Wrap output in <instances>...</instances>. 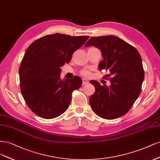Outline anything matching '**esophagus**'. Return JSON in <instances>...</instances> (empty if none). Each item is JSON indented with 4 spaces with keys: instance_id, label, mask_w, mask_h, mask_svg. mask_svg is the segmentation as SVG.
Wrapping results in <instances>:
<instances>
[{
    "instance_id": "1",
    "label": "esophagus",
    "mask_w": 160,
    "mask_h": 160,
    "mask_svg": "<svg viewBox=\"0 0 160 160\" xmlns=\"http://www.w3.org/2000/svg\"><path fill=\"white\" fill-rule=\"evenodd\" d=\"M88 83H89V81L88 80H86L85 78L82 79V85H86V84H88Z\"/></svg>"
}]
</instances>
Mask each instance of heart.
Listing matches in <instances>:
<instances>
[{"mask_svg":"<svg viewBox=\"0 0 160 160\" xmlns=\"http://www.w3.org/2000/svg\"><path fill=\"white\" fill-rule=\"evenodd\" d=\"M82 75H83L84 76H86V77H90L91 76V74L89 71L83 70L82 72Z\"/></svg>","mask_w":160,"mask_h":160,"instance_id":"obj_1","label":"heart"}]
</instances>
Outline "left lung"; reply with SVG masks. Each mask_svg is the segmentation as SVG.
<instances>
[{
    "label": "left lung",
    "instance_id": "1",
    "mask_svg": "<svg viewBox=\"0 0 160 160\" xmlns=\"http://www.w3.org/2000/svg\"><path fill=\"white\" fill-rule=\"evenodd\" d=\"M90 46L101 50L103 60L99 70H107L110 74L106 76H112L109 87L90 81L95 87L89 100L90 106L104 119L121 117L130 110L141 92L144 78L141 56L133 46L113 35L91 37L85 45Z\"/></svg>",
    "mask_w": 160,
    "mask_h": 160
}]
</instances>
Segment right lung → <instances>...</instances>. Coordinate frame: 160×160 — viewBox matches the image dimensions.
<instances>
[{
  "mask_svg": "<svg viewBox=\"0 0 160 160\" xmlns=\"http://www.w3.org/2000/svg\"><path fill=\"white\" fill-rule=\"evenodd\" d=\"M88 38L56 33L36 40L28 46L19 68L20 91L35 114L52 119L68 108L72 93L80 88L82 81L77 76L61 80L60 67L70 62L73 53Z\"/></svg>",
  "mask_w": 160,
  "mask_h": 160,
  "instance_id": "right-lung-1",
  "label": "right lung"
}]
</instances>
